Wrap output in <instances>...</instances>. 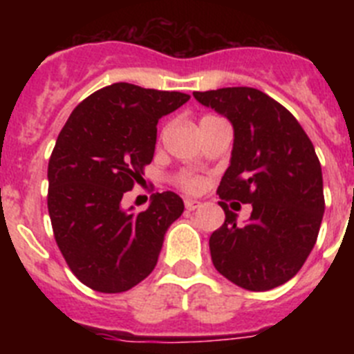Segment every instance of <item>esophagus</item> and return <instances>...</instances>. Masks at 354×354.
Returning <instances> with one entry per match:
<instances>
[{"label": "esophagus", "instance_id": "1", "mask_svg": "<svg viewBox=\"0 0 354 354\" xmlns=\"http://www.w3.org/2000/svg\"><path fill=\"white\" fill-rule=\"evenodd\" d=\"M184 205H186V211H195V209L202 207V202H198V200L187 198L186 202H184Z\"/></svg>", "mask_w": 354, "mask_h": 354}]
</instances>
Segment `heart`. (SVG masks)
I'll return each instance as SVG.
<instances>
[{"instance_id": "1", "label": "heart", "mask_w": 354, "mask_h": 354, "mask_svg": "<svg viewBox=\"0 0 354 354\" xmlns=\"http://www.w3.org/2000/svg\"><path fill=\"white\" fill-rule=\"evenodd\" d=\"M179 184L186 189V192H198L200 187L204 186V180L192 174H183L179 177Z\"/></svg>"}]
</instances>
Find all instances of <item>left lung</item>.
<instances>
[{"label":"left lung","mask_w":354,"mask_h":354,"mask_svg":"<svg viewBox=\"0 0 354 354\" xmlns=\"http://www.w3.org/2000/svg\"><path fill=\"white\" fill-rule=\"evenodd\" d=\"M234 127L230 167L218 195L225 223L211 234L212 264L248 290H270L301 270L323 221V171L310 138L289 109L250 86L193 92ZM227 199L252 203L237 225Z\"/></svg>","instance_id":"obj_1"}]
</instances>
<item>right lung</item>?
Returning <instances> with one entry per match:
<instances>
[{
    "instance_id": "right-lung-1",
    "label": "right lung",
    "mask_w": 354,
    "mask_h": 354,
    "mask_svg": "<svg viewBox=\"0 0 354 354\" xmlns=\"http://www.w3.org/2000/svg\"><path fill=\"white\" fill-rule=\"evenodd\" d=\"M187 101V93L113 83L80 102L58 134L48 167L53 232L72 273L97 292L145 280L183 214L171 192L154 193L142 212L120 204L154 158L159 118Z\"/></svg>"
}]
</instances>
